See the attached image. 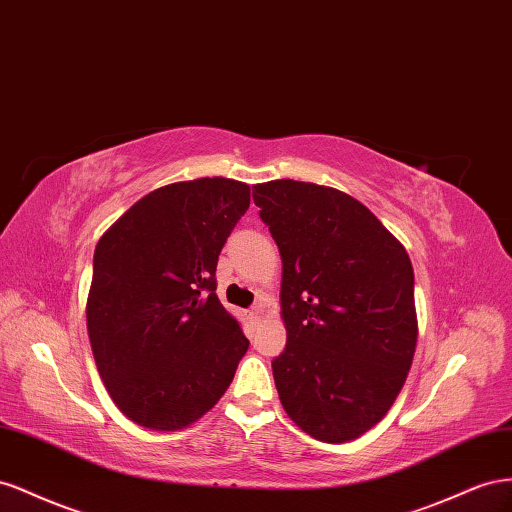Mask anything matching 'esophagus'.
I'll return each instance as SVG.
<instances>
[{
    "instance_id": "esophagus-1",
    "label": "esophagus",
    "mask_w": 512,
    "mask_h": 512,
    "mask_svg": "<svg viewBox=\"0 0 512 512\" xmlns=\"http://www.w3.org/2000/svg\"><path fill=\"white\" fill-rule=\"evenodd\" d=\"M259 315H261V304L257 302L251 311H248V321H251V324H257L259 321Z\"/></svg>"
}]
</instances>
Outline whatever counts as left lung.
<instances>
[{"mask_svg":"<svg viewBox=\"0 0 512 512\" xmlns=\"http://www.w3.org/2000/svg\"><path fill=\"white\" fill-rule=\"evenodd\" d=\"M283 261L287 345L272 360L287 416L315 440H356L386 416L412 367L414 268L377 216L337 188H253Z\"/></svg>","mask_w":512,"mask_h":512,"instance_id":"8db88e82","label":"left lung"}]
</instances>
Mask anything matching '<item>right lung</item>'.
<instances>
[{
    "instance_id": "right-lung-1",
    "label": "right lung",
    "mask_w": 512,
    "mask_h": 512,
    "mask_svg": "<svg viewBox=\"0 0 512 512\" xmlns=\"http://www.w3.org/2000/svg\"><path fill=\"white\" fill-rule=\"evenodd\" d=\"M251 203V186L201 178L156 188L96 244L87 334L122 414L178 431L223 397L246 354L216 296V264Z\"/></svg>"
}]
</instances>
